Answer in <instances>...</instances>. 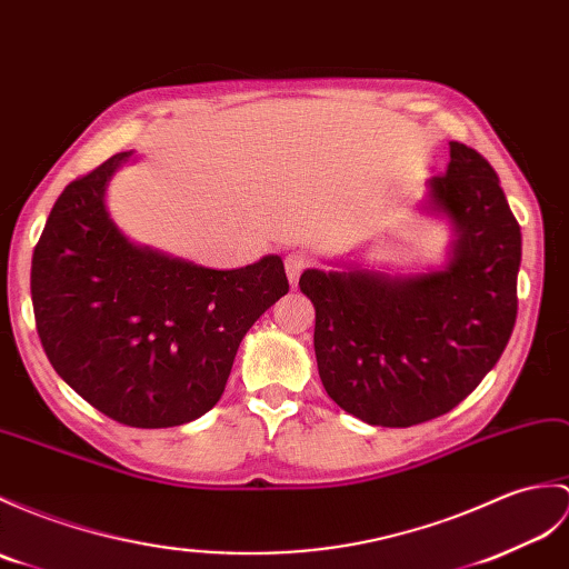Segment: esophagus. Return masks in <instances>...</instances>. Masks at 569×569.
Wrapping results in <instances>:
<instances>
[{"mask_svg": "<svg viewBox=\"0 0 569 569\" xmlns=\"http://www.w3.org/2000/svg\"><path fill=\"white\" fill-rule=\"evenodd\" d=\"M283 263H286V276H288L290 286H296L300 273L310 267V257L306 252H288Z\"/></svg>", "mask_w": 569, "mask_h": 569, "instance_id": "34e87169", "label": "esophagus"}]
</instances>
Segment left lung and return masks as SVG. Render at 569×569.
<instances>
[{
    "instance_id": "obj_1",
    "label": "left lung",
    "mask_w": 569,
    "mask_h": 569,
    "mask_svg": "<svg viewBox=\"0 0 569 569\" xmlns=\"http://www.w3.org/2000/svg\"><path fill=\"white\" fill-rule=\"evenodd\" d=\"M427 210L456 240L441 271L366 269L300 276L315 306L322 386L373 427H415L463 402L492 371L517 322L521 228L480 152L451 142L446 174L427 181Z\"/></svg>"
}]
</instances>
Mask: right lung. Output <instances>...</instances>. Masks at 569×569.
Instances as JSON below:
<instances>
[{
  "instance_id": "obj_1",
  "label": "right lung",
  "mask_w": 569,
  "mask_h": 569,
  "mask_svg": "<svg viewBox=\"0 0 569 569\" xmlns=\"http://www.w3.org/2000/svg\"><path fill=\"white\" fill-rule=\"evenodd\" d=\"M128 157L70 181L52 206L31 261L36 327L56 373L99 412L179 427L220 400L242 337L288 279L273 254L218 271L130 242L106 210Z\"/></svg>"
}]
</instances>
